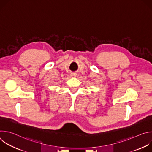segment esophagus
Returning <instances> with one entry per match:
<instances>
[{
  "instance_id": "obj_1",
  "label": "esophagus",
  "mask_w": 152,
  "mask_h": 152,
  "mask_svg": "<svg viewBox=\"0 0 152 152\" xmlns=\"http://www.w3.org/2000/svg\"><path fill=\"white\" fill-rule=\"evenodd\" d=\"M72 76H76V74H75V73H73V74L72 75Z\"/></svg>"
}]
</instances>
